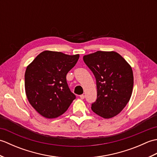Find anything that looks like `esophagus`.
<instances>
[{"instance_id": "obj_1", "label": "esophagus", "mask_w": 157, "mask_h": 157, "mask_svg": "<svg viewBox=\"0 0 157 157\" xmlns=\"http://www.w3.org/2000/svg\"><path fill=\"white\" fill-rule=\"evenodd\" d=\"M79 97H80V98H81V99H84V98H85V96H84V94H82V95L79 96Z\"/></svg>"}]
</instances>
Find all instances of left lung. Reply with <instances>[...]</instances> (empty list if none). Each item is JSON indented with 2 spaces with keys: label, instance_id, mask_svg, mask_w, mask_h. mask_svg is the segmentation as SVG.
Returning a JSON list of instances; mask_svg holds the SVG:
<instances>
[{
  "label": "left lung",
  "instance_id": "1",
  "mask_svg": "<svg viewBox=\"0 0 157 157\" xmlns=\"http://www.w3.org/2000/svg\"><path fill=\"white\" fill-rule=\"evenodd\" d=\"M94 73L97 99L91 109L105 119L114 117L129 101L134 86L132 67L115 51H97L83 56Z\"/></svg>",
  "mask_w": 157,
  "mask_h": 157
}]
</instances>
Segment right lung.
<instances>
[{
  "mask_svg": "<svg viewBox=\"0 0 157 157\" xmlns=\"http://www.w3.org/2000/svg\"><path fill=\"white\" fill-rule=\"evenodd\" d=\"M79 57V54L44 51L28 65L25 73L26 96L32 107L44 117L61 116L75 98L68 87L66 75Z\"/></svg>",
  "mask_w": 157,
  "mask_h": 157,
  "instance_id": "1",
  "label": "right lung"
}]
</instances>
